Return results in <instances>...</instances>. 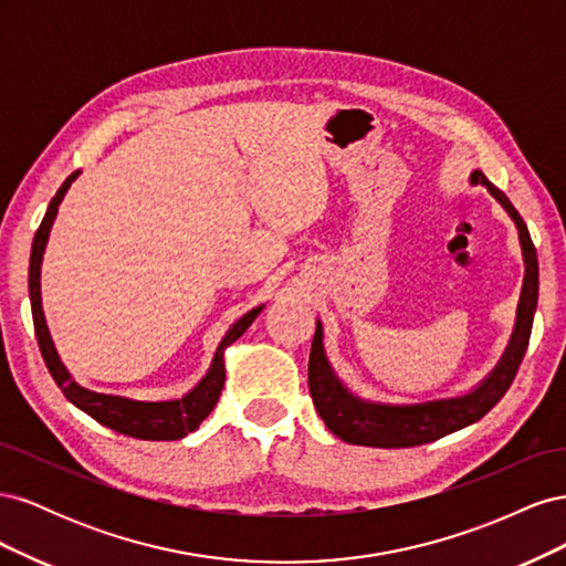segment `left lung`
<instances>
[{
    "label": "left lung",
    "instance_id": "left-lung-1",
    "mask_svg": "<svg viewBox=\"0 0 566 566\" xmlns=\"http://www.w3.org/2000/svg\"><path fill=\"white\" fill-rule=\"evenodd\" d=\"M472 184L486 186V191L503 205V210L515 221L524 256V283L517 304L515 331L510 335L501 361L474 389L458 397L432 399L420 403H385L361 399L337 378L323 347V325L316 321V335L310 354V391L325 427L347 443L375 449H408L453 434L462 427L482 420L489 410L503 399V394L515 380L517 368L528 347L531 325L538 304V256L531 243L528 229L520 212L512 208L507 196L495 188L482 169L470 175Z\"/></svg>",
    "mask_w": 566,
    "mask_h": 566
}]
</instances>
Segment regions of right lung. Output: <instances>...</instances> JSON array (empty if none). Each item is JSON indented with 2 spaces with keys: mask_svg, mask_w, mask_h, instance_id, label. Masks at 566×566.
<instances>
[{
  "mask_svg": "<svg viewBox=\"0 0 566 566\" xmlns=\"http://www.w3.org/2000/svg\"><path fill=\"white\" fill-rule=\"evenodd\" d=\"M80 177V169L73 172L63 181V186L56 191V196L51 198L46 214L42 219V224L35 233V241H32V252H30V271H28V290H30V306H32V321H35V335L40 342V352L44 364L51 373V378L56 380L61 391L65 394V399L73 406H77L84 413L92 416L96 422L104 427H111V430L136 437V439H148V441H175L184 439L188 432L198 430V424L212 413V408L219 399L221 389H224L227 380V366H224V352L231 347L233 342L241 337L252 321L260 316L264 310V304L254 306L245 316L238 318L229 333L221 337L219 347L214 352L212 364L208 373L202 375V380L191 389L186 391L179 399H167V401H139V399H129V397H119V394H106V391H94L75 382V378L67 368L63 366L61 356L54 347V339L49 335L46 328V318L42 312V290H40V276H42V260H44V250L49 243V233L51 227H54V219L59 214V205L63 196L67 193V188Z\"/></svg>",
  "mask_w": 566,
  "mask_h": 566,
  "instance_id": "add662e5",
  "label": "right lung"
}]
</instances>
